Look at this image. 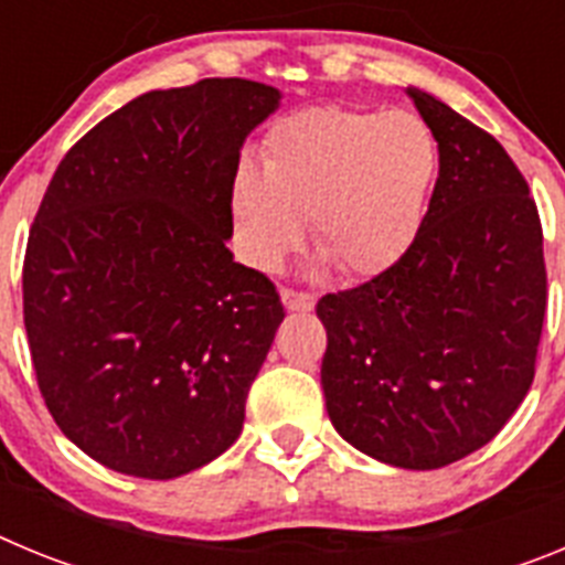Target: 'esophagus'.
I'll return each instance as SVG.
<instances>
[{
	"label": "esophagus",
	"mask_w": 565,
	"mask_h": 565,
	"mask_svg": "<svg viewBox=\"0 0 565 565\" xmlns=\"http://www.w3.org/2000/svg\"><path fill=\"white\" fill-rule=\"evenodd\" d=\"M279 297H282V306H286L291 313H308V311H313V306H317L311 294L294 291V288H282V291H279Z\"/></svg>",
	"instance_id": "obj_1"
}]
</instances>
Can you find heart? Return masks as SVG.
Here are the masks:
<instances>
[{
    "instance_id": "heart-1",
    "label": "heart",
    "mask_w": 565,
    "mask_h": 565,
    "mask_svg": "<svg viewBox=\"0 0 565 565\" xmlns=\"http://www.w3.org/2000/svg\"><path fill=\"white\" fill-rule=\"evenodd\" d=\"M438 172L433 129L411 113L313 107L268 129L259 169L239 167V248L274 271L302 243L348 277L382 274L411 248Z\"/></svg>"
}]
</instances>
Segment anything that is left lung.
I'll return each instance as SVG.
<instances>
[{"instance_id": "8db88e82", "label": "left lung", "mask_w": 565, "mask_h": 565, "mask_svg": "<svg viewBox=\"0 0 565 565\" xmlns=\"http://www.w3.org/2000/svg\"><path fill=\"white\" fill-rule=\"evenodd\" d=\"M407 96L438 141L430 209L387 271L317 302L322 391L359 452L438 469L492 441L532 387L546 266L507 149L430 93Z\"/></svg>"}]
</instances>
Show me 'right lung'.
Instances as JSON below:
<instances>
[{"instance_id":"obj_1","label":"right lung","mask_w":565,"mask_h":565,"mask_svg":"<svg viewBox=\"0 0 565 565\" xmlns=\"http://www.w3.org/2000/svg\"><path fill=\"white\" fill-rule=\"evenodd\" d=\"M279 98L246 78L143 93L44 192L22 268L33 371L58 430L115 472L186 476L243 430L286 311L226 248L232 186Z\"/></svg>"}]
</instances>
